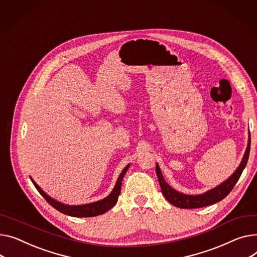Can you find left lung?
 Here are the masks:
<instances>
[{
	"mask_svg": "<svg viewBox=\"0 0 257 257\" xmlns=\"http://www.w3.org/2000/svg\"><path fill=\"white\" fill-rule=\"evenodd\" d=\"M249 153H250V138L248 142V147L246 149L245 155L243 157V160L238 166V168L235 170L234 174L225 182L219 185L218 187L214 188V189L200 194V195H186L182 194L176 190H174L172 187H170L163 179V176L161 174V170L159 168V165H156V174L159 180V184L161 187V191L164 195V197L172 203L174 206L181 208V209H196V208H202V207H207L211 206V204H214L220 200L226 197L229 192L233 189L234 185L236 182L240 179L243 170L248 162L249 158Z\"/></svg>",
	"mask_w": 257,
	"mask_h": 257,
	"instance_id": "1",
	"label": "left lung"
}]
</instances>
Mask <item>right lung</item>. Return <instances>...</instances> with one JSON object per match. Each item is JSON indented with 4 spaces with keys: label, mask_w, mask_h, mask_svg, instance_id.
<instances>
[{
    "label": "right lung",
    "mask_w": 257,
    "mask_h": 257,
    "mask_svg": "<svg viewBox=\"0 0 257 257\" xmlns=\"http://www.w3.org/2000/svg\"><path fill=\"white\" fill-rule=\"evenodd\" d=\"M128 168H129V165H127L123 169V172L121 173V175H119V177L116 181V184L113 188V190L107 197H105L102 200L93 202V203L82 204V206H67V204H63V203H60L59 201H56L55 199L50 198L45 192H43L41 190V188L35 182H34L32 179L31 180H32L34 186L36 187V189L39 191V193L45 198V200L50 204L51 207H54L59 212L65 214V215H68V216H72V217H94V216L104 214L105 212L110 210L116 203L119 192H121L122 180H123L125 174L127 173Z\"/></svg>",
    "instance_id": "right-lung-1"
}]
</instances>
